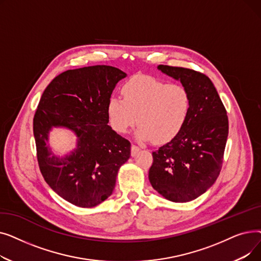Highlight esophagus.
Returning <instances> with one entry per match:
<instances>
[{"label":"esophagus","instance_id":"obj_1","mask_svg":"<svg viewBox=\"0 0 261 261\" xmlns=\"http://www.w3.org/2000/svg\"><path fill=\"white\" fill-rule=\"evenodd\" d=\"M140 150H141L140 147H138L136 145H132L131 146V155L135 156L136 154H138V152L140 151Z\"/></svg>","mask_w":261,"mask_h":261}]
</instances>
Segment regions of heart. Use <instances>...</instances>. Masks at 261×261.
I'll return each mask as SVG.
<instances>
[{"label": "heart", "mask_w": 261, "mask_h": 261, "mask_svg": "<svg viewBox=\"0 0 261 261\" xmlns=\"http://www.w3.org/2000/svg\"><path fill=\"white\" fill-rule=\"evenodd\" d=\"M121 94L123 99L111 97L107 105L109 122L117 133L139 122L140 140L165 144L180 134L189 118L191 96L182 85L136 75L122 86Z\"/></svg>", "instance_id": "b5f03b06"}]
</instances>
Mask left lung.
Instances as JSON below:
<instances>
[{"instance_id": "1", "label": "left lung", "mask_w": 261, "mask_h": 261, "mask_svg": "<svg viewBox=\"0 0 261 261\" xmlns=\"http://www.w3.org/2000/svg\"><path fill=\"white\" fill-rule=\"evenodd\" d=\"M190 93L191 111L175 139L152 152L149 181L164 198L188 202L204 194L221 171L228 135L226 110L212 80L185 67L159 65Z\"/></svg>"}]
</instances>
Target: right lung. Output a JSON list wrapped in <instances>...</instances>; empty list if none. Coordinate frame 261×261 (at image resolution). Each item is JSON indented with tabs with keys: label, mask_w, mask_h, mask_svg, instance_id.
Instances as JSON below:
<instances>
[{
	"label": "right lung",
	"mask_w": 261,
	"mask_h": 261,
	"mask_svg": "<svg viewBox=\"0 0 261 261\" xmlns=\"http://www.w3.org/2000/svg\"><path fill=\"white\" fill-rule=\"evenodd\" d=\"M127 76L110 65L68 70L44 90L34 116L41 173L61 198L79 207H94L112 195L118 169L131 155V144L108 125L107 105L117 82ZM65 126L77 136L74 152L52 154L48 133Z\"/></svg>",
	"instance_id": "1"
}]
</instances>
